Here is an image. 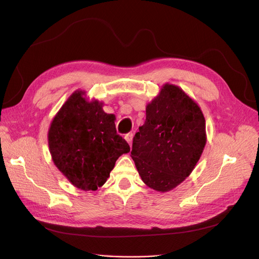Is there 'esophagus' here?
<instances>
[{
    "label": "esophagus",
    "mask_w": 259,
    "mask_h": 259,
    "mask_svg": "<svg viewBox=\"0 0 259 259\" xmlns=\"http://www.w3.org/2000/svg\"><path fill=\"white\" fill-rule=\"evenodd\" d=\"M133 137H134V135L132 134V133H128V134L125 135V140L128 143L130 147H132V143H133Z\"/></svg>",
    "instance_id": "34e87169"
}]
</instances>
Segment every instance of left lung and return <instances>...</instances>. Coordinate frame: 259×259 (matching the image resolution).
Here are the masks:
<instances>
[{
    "label": "left lung",
    "instance_id": "8db88e82",
    "mask_svg": "<svg viewBox=\"0 0 259 259\" xmlns=\"http://www.w3.org/2000/svg\"><path fill=\"white\" fill-rule=\"evenodd\" d=\"M205 144L200 106L179 86L165 83L146 106V121L133 139L131 156L143 182L164 193L189 177Z\"/></svg>",
    "mask_w": 259,
    "mask_h": 259
}]
</instances>
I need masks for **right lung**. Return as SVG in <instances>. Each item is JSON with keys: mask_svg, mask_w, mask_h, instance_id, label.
<instances>
[{"mask_svg": "<svg viewBox=\"0 0 259 259\" xmlns=\"http://www.w3.org/2000/svg\"><path fill=\"white\" fill-rule=\"evenodd\" d=\"M104 103L90 100L86 92L76 90L49 128L52 160L77 189L95 191L110 176L116 160L130 152V146L116 134L115 115L104 111Z\"/></svg>", "mask_w": 259, "mask_h": 259, "instance_id": "obj_1", "label": "right lung"}]
</instances>
